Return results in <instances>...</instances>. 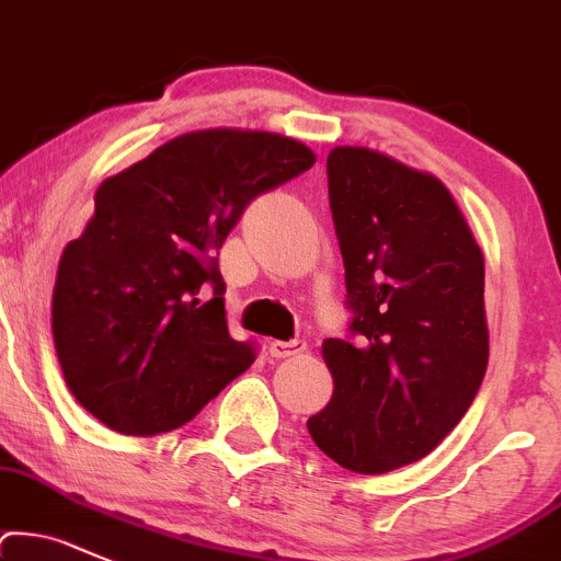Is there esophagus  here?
Instances as JSON below:
<instances>
[{
	"label": "esophagus",
	"mask_w": 561,
	"mask_h": 561,
	"mask_svg": "<svg viewBox=\"0 0 561 561\" xmlns=\"http://www.w3.org/2000/svg\"><path fill=\"white\" fill-rule=\"evenodd\" d=\"M305 351H307L305 340H288V342L273 340L270 342V355H273V358H291V355H299Z\"/></svg>",
	"instance_id": "obj_1"
}]
</instances>
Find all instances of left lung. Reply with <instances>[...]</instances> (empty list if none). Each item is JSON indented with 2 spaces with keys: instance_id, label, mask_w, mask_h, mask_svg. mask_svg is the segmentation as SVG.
Masks as SVG:
<instances>
[{
  "instance_id": "8db88e82",
  "label": "left lung",
  "mask_w": 561,
  "mask_h": 561,
  "mask_svg": "<svg viewBox=\"0 0 561 561\" xmlns=\"http://www.w3.org/2000/svg\"><path fill=\"white\" fill-rule=\"evenodd\" d=\"M327 171L358 340L323 342L334 393L307 431L347 471L388 473L436 449L479 393L484 254L431 173L366 147H334Z\"/></svg>"
}]
</instances>
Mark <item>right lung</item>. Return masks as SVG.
<instances>
[{"label": "right lung", "mask_w": 561, "mask_h": 561, "mask_svg": "<svg viewBox=\"0 0 561 561\" xmlns=\"http://www.w3.org/2000/svg\"><path fill=\"white\" fill-rule=\"evenodd\" d=\"M312 162L288 136L210 128L101 182L53 291L64 379L95 420L125 436L173 431L254 364L227 329L216 251L254 197Z\"/></svg>", "instance_id": "right-lung-1"}]
</instances>
